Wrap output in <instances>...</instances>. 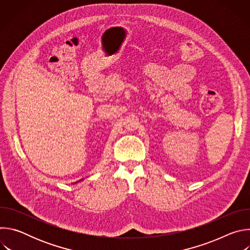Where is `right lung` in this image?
Wrapping results in <instances>:
<instances>
[{"label":"right lung","instance_id":"right-lung-1","mask_svg":"<svg viewBox=\"0 0 250 250\" xmlns=\"http://www.w3.org/2000/svg\"><path fill=\"white\" fill-rule=\"evenodd\" d=\"M82 180H83V179H82ZM82 180H79V181H77V182H75V184H76V183H78V182H80V181H82Z\"/></svg>","mask_w":250,"mask_h":250}]
</instances>
